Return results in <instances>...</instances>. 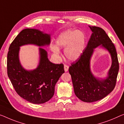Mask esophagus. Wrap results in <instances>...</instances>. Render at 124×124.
I'll return each mask as SVG.
<instances>
[{
    "instance_id": "1",
    "label": "esophagus",
    "mask_w": 124,
    "mask_h": 124,
    "mask_svg": "<svg viewBox=\"0 0 124 124\" xmlns=\"http://www.w3.org/2000/svg\"><path fill=\"white\" fill-rule=\"evenodd\" d=\"M68 68H69V66L66 65V64H65V65L64 66V71L65 72H67L68 71Z\"/></svg>"
}]
</instances>
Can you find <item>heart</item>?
Here are the masks:
<instances>
[{
    "label": "heart",
    "mask_w": 124,
    "mask_h": 124,
    "mask_svg": "<svg viewBox=\"0 0 124 124\" xmlns=\"http://www.w3.org/2000/svg\"><path fill=\"white\" fill-rule=\"evenodd\" d=\"M56 46H51V50L55 54L60 53L58 48H65L64 54L71 61L77 60L85 49L86 37L81 31L67 30L59 35L56 40Z\"/></svg>",
    "instance_id": "heart-1"
}]
</instances>
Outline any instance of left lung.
<instances>
[{
    "label": "left lung",
    "mask_w": 124,
    "mask_h": 124,
    "mask_svg": "<svg viewBox=\"0 0 124 124\" xmlns=\"http://www.w3.org/2000/svg\"><path fill=\"white\" fill-rule=\"evenodd\" d=\"M89 27L92 33L84 52L80 58L71 63L68 71L76 96L84 102H93L102 99L114 89L119 64L115 46L105 31L98 27ZM99 45L109 52L112 59L108 76L103 80L96 78L90 70V59L94 49Z\"/></svg>",
    "instance_id": "8db88e82"
}]
</instances>
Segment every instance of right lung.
<instances>
[{
  "label": "right lung",
  "instance_id": "obj_1",
  "mask_svg": "<svg viewBox=\"0 0 124 124\" xmlns=\"http://www.w3.org/2000/svg\"><path fill=\"white\" fill-rule=\"evenodd\" d=\"M50 34L35 29L27 28L20 32L10 44L7 55V73L14 90L29 102L41 104L49 101L54 93L56 83L64 72L62 63L49 61L47 52L39 48L40 60L37 68L27 71L19 60L20 47L32 44L38 46L49 45Z\"/></svg>",
  "mask_w": 124,
  "mask_h": 124
}]
</instances>
